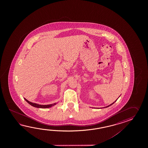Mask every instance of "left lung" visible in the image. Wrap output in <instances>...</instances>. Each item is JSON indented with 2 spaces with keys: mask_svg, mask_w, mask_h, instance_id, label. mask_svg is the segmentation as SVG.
<instances>
[{
  "mask_svg": "<svg viewBox=\"0 0 148 148\" xmlns=\"http://www.w3.org/2000/svg\"><path fill=\"white\" fill-rule=\"evenodd\" d=\"M117 100V99L116 100V101ZM114 101V103H112V104H110V105H108V106H106V107H104V108H106V107H109V106H110V105H113V104L114 103H115V101Z\"/></svg>",
  "mask_w": 148,
  "mask_h": 148,
  "instance_id": "1",
  "label": "left lung"
}]
</instances>
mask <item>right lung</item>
I'll return each mask as SVG.
<instances>
[{
	"label": "right lung",
	"instance_id": "right-lung-1",
	"mask_svg": "<svg viewBox=\"0 0 148 148\" xmlns=\"http://www.w3.org/2000/svg\"><path fill=\"white\" fill-rule=\"evenodd\" d=\"M25 101H26L28 104H30L33 107H36V108H50V107H52L56 105L57 103H54V104H49V105H39V104H36V103H32L31 101L27 100L26 98H24Z\"/></svg>",
	"mask_w": 148,
	"mask_h": 148
}]
</instances>
